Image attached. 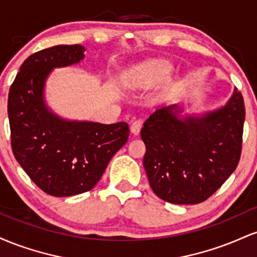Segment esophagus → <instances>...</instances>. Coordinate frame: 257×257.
Listing matches in <instances>:
<instances>
[{
  "label": "esophagus",
  "instance_id": "esophagus-1",
  "mask_svg": "<svg viewBox=\"0 0 257 257\" xmlns=\"http://www.w3.org/2000/svg\"><path fill=\"white\" fill-rule=\"evenodd\" d=\"M141 128H143V122H141L140 119L133 120L132 124H131V132L133 133V134L138 135L139 133H140Z\"/></svg>",
  "mask_w": 257,
  "mask_h": 257
}]
</instances>
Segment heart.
I'll return each instance as SVG.
<instances>
[{"mask_svg":"<svg viewBox=\"0 0 257 257\" xmlns=\"http://www.w3.org/2000/svg\"><path fill=\"white\" fill-rule=\"evenodd\" d=\"M172 66L163 60H150L134 66L126 75V83L133 87H151L166 81Z\"/></svg>","mask_w":257,"mask_h":257,"instance_id":"b5f03b06","label":"heart"}]
</instances>
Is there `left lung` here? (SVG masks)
<instances>
[{
  "mask_svg": "<svg viewBox=\"0 0 257 257\" xmlns=\"http://www.w3.org/2000/svg\"><path fill=\"white\" fill-rule=\"evenodd\" d=\"M244 119L237 88L216 110L184 114L175 104L153 112L141 129L144 167L153 192L173 204L208 199L239 163Z\"/></svg>",
  "mask_w": 257,
  "mask_h": 257,
  "instance_id": "obj_1",
  "label": "left lung"
}]
</instances>
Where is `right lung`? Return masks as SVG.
Instances as JSON below:
<instances>
[{
  "label": "right lung",
  "instance_id": "add662e5",
  "mask_svg": "<svg viewBox=\"0 0 257 257\" xmlns=\"http://www.w3.org/2000/svg\"><path fill=\"white\" fill-rule=\"evenodd\" d=\"M84 51L79 44H60L34 53L20 66L8 95L14 157L41 190L54 197L91 190L128 140L125 122L65 119L47 105V78L57 67L83 60Z\"/></svg>",
  "mask_w": 257,
  "mask_h": 257
}]
</instances>
